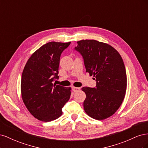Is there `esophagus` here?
Returning <instances> with one entry per match:
<instances>
[{
    "label": "esophagus",
    "instance_id": "obj_1",
    "mask_svg": "<svg viewBox=\"0 0 148 148\" xmlns=\"http://www.w3.org/2000/svg\"><path fill=\"white\" fill-rule=\"evenodd\" d=\"M73 89V91L74 92H77L78 91L80 90V88H78V87H73L72 88Z\"/></svg>",
    "mask_w": 148,
    "mask_h": 148
}]
</instances>
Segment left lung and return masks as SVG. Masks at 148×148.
I'll return each instance as SVG.
<instances>
[{"label":"left lung","mask_w":148,"mask_h":148,"mask_svg":"<svg viewBox=\"0 0 148 148\" xmlns=\"http://www.w3.org/2000/svg\"><path fill=\"white\" fill-rule=\"evenodd\" d=\"M75 50L82 55L86 71L95 78L96 87H83L85 112L91 118L102 120L117 111L125 96L127 73L122 57L108 44L94 39L77 42Z\"/></svg>","instance_id":"obj_1"}]
</instances>
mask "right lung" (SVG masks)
<instances>
[{"label": "right lung", "instance_id": "right-lung-1", "mask_svg": "<svg viewBox=\"0 0 148 148\" xmlns=\"http://www.w3.org/2000/svg\"><path fill=\"white\" fill-rule=\"evenodd\" d=\"M71 42H49L29 58L21 76V94L30 114L42 122H51L62 114L70 99L71 88L53 84L58 78L62 52Z\"/></svg>", "mask_w": 148, "mask_h": 148}]
</instances>
